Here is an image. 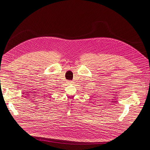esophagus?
I'll return each mask as SVG.
<instances>
[{"label":"esophagus","instance_id":"obj_1","mask_svg":"<svg viewBox=\"0 0 150 150\" xmlns=\"http://www.w3.org/2000/svg\"><path fill=\"white\" fill-rule=\"evenodd\" d=\"M67 84H73V82L71 81H69H69H67Z\"/></svg>","mask_w":150,"mask_h":150}]
</instances>
